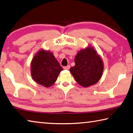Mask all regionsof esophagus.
<instances>
[{"instance_id":"esophagus-1","label":"esophagus","mask_w":133,"mask_h":133,"mask_svg":"<svg viewBox=\"0 0 133 133\" xmlns=\"http://www.w3.org/2000/svg\"><path fill=\"white\" fill-rule=\"evenodd\" d=\"M70 65H67V66L64 67V69L65 70H69L70 69Z\"/></svg>"}]
</instances>
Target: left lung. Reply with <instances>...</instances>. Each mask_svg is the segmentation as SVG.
<instances>
[{
    "mask_svg": "<svg viewBox=\"0 0 133 133\" xmlns=\"http://www.w3.org/2000/svg\"><path fill=\"white\" fill-rule=\"evenodd\" d=\"M75 66L70 71L77 83L88 87L97 83L102 76L103 63L94 48L88 46L77 53L74 59Z\"/></svg>",
    "mask_w": 133,
    "mask_h": 133,
    "instance_id": "obj_1",
    "label": "left lung"
}]
</instances>
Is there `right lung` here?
Wrapping results in <instances>:
<instances>
[{
	"label": "right lung",
	"mask_w": 133,
	"mask_h": 133,
	"mask_svg": "<svg viewBox=\"0 0 133 133\" xmlns=\"http://www.w3.org/2000/svg\"><path fill=\"white\" fill-rule=\"evenodd\" d=\"M63 68L54 54L49 50H39L31 63V76L36 83L45 87L52 86Z\"/></svg>",
	"instance_id": "right-lung-1"
}]
</instances>
